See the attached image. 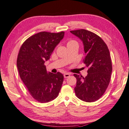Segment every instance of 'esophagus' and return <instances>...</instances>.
Segmentation results:
<instances>
[{
    "mask_svg": "<svg viewBox=\"0 0 129 129\" xmlns=\"http://www.w3.org/2000/svg\"><path fill=\"white\" fill-rule=\"evenodd\" d=\"M70 76V74L69 73H65V74H64V77L65 78H69Z\"/></svg>",
    "mask_w": 129,
    "mask_h": 129,
    "instance_id": "34e87169",
    "label": "esophagus"
}]
</instances>
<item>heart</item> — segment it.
I'll return each instance as SVG.
<instances>
[{
    "label": "heart",
    "instance_id": "1",
    "mask_svg": "<svg viewBox=\"0 0 129 129\" xmlns=\"http://www.w3.org/2000/svg\"><path fill=\"white\" fill-rule=\"evenodd\" d=\"M75 44H78V43H77V42L75 41H74V40H69L67 43V46H71V45H73Z\"/></svg>",
    "mask_w": 129,
    "mask_h": 129
}]
</instances>
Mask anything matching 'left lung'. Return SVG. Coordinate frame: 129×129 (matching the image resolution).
Segmentation results:
<instances>
[{"mask_svg":"<svg viewBox=\"0 0 129 129\" xmlns=\"http://www.w3.org/2000/svg\"><path fill=\"white\" fill-rule=\"evenodd\" d=\"M70 32L83 42L84 63L88 67L85 78L74 74L77 80L75 94L81 100L94 102L103 95L109 84L112 71L109 50L101 38L93 32L85 29Z\"/></svg>","mask_w":129,"mask_h":129,"instance_id":"1","label":"left lung"}]
</instances>
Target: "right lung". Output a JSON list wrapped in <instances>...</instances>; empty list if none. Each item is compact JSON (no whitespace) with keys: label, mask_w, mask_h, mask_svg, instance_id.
<instances>
[{"label":"right lung","mask_w":129,"mask_h":129,"mask_svg":"<svg viewBox=\"0 0 129 129\" xmlns=\"http://www.w3.org/2000/svg\"><path fill=\"white\" fill-rule=\"evenodd\" d=\"M64 35V31H42L28 38L20 47L17 59L20 78L30 95L40 103L55 99L61 89L63 74L47 73L44 63Z\"/></svg>","instance_id":"1"}]
</instances>
